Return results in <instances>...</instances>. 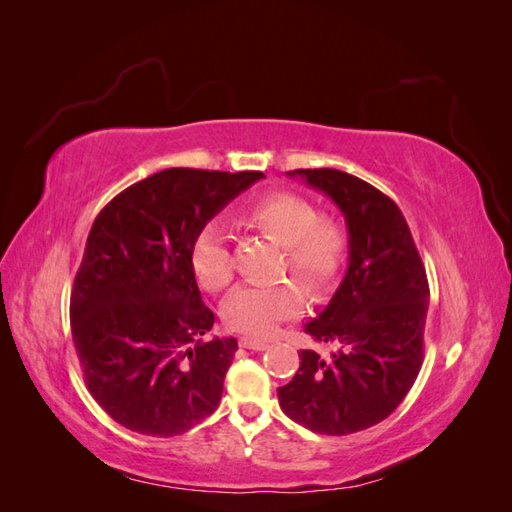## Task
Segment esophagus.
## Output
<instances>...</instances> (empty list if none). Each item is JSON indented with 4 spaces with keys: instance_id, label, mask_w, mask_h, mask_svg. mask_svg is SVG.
Returning a JSON list of instances; mask_svg holds the SVG:
<instances>
[{
    "instance_id": "obj_1",
    "label": "esophagus",
    "mask_w": 512,
    "mask_h": 512,
    "mask_svg": "<svg viewBox=\"0 0 512 512\" xmlns=\"http://www.w3.org/2000/svg\"><path fill=\"white\" fill-rule=\"evenodd\" d=\"M239 346L247 350H265L269 346L267 339H258V337H241Z\"/></svg>"
}]
</instances>
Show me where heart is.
Segmentation results:
<instances>
[{"instance_id": "b5f03b06", "label": "heart", "mask_w": 512, "mask_h": 512, "mask_svg": "<svg viewBox=\"0 0 512 512\" xmlns=\"http://www.w3.org/2000/svg\"><path fill=\"white\" fill-rule=\"evenodd\" d=\"M243 224L284 247V269H290L312 290L324 292L335 284L348 256L344 226L322 218L318 207L292 192H269L256 198L241 215ZM190 267L198 286L222 292L232 282V254L220 224L198 230L190 247ZM303 309L301 288L282 280L265 286H239L222 305V318L232 331L265 337L277 322L294 318Z\"/></svg>"}]
</instances>
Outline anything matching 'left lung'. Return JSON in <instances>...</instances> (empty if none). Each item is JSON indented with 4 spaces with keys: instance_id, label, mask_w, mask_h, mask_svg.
<instances>
[{
    "instance_id": "1",
    "label": "left lung",
    "mask_w": 512,
    "mask_h": 512,
    "mask_svg": "<svg viewBox=\"0 0 512 512\" xmlns=\"http://www.w3.org/2000/svg\"><path fill=\"white\" fill-rule=\"evenodd\" d=\"M288 177H301L344 213L348 269L329 305L305 324L329 354L301 350L299 371L277 399L309 431L348 436L384 421L421 371L427 275L406 218L374 185L335 168Z\"/></svg>"
}]
</instances>
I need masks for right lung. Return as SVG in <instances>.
<instances>
[{
  "label": "right lung",
  "mask_w": 512,
  "mask_h": 512,
  "mask_svg": "<svg viewBox=\"0 0 512 512\" xmlns=\"http://www.w3.org/2000/svg\"><path fill=\"white\" fill-rule=\"evenodd\" d=\"M265 175L166 168L130 185L91 226L70 297V327L89 393L136 433L170 438L215 412L235 337L190 267L198 230Z\"/></svg>",
  "instance_id": "1"
}]
</instances>
